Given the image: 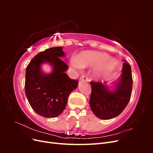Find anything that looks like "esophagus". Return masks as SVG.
<instances>
[{
    "mask_svg": "<svg viewBox=\"0 0 153 153\" xmlns=\"http://www.w3.org/2000/svg\"><path fill=\"white\" fill-rule=\"evenodd\" d=\"M79 80L80 81H87V78L84 75H82L80 77Z\"/></svg>",
    "mask_w": 153,
    "mask_h": 153,
    "instance_id": "esophagus-1",
    "label": "esophagus"
}]
</instances>
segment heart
<instances>
[{
	"mask_svg": "<svg viewBox=\"0 0 153 153\" xmlns=\"http://www.w3.org/2000/svg\"><path fill=\"white\" fill-rule=\"evenodd\" d=\"M112 61V58L107 54L85 51L78 55L76 59H71V64L76 69L97 68L92 74V77L98 80L108 76L116 70V64Z\"/></svg>",
	"mask_w": 153,
	"mask_h": 153,
	"instance_id": "b5f03b06",
	"label": "heart"
}]
</instances>
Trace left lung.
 <instances>
[{
  "instance_id": "8db88e82",
  "label": "left lung",
  "mask_w": 153,
  "mask_h": 153,
  "mask_svg": "<svg viewBox=\"0 0 153 153\" xmlns=\"http://www.w3.org/2000/svg\"><path fill=\"white\" fill-rule=\"evenodd\" d=\"M124 64L121 75L108 85L106 82H91L92 92L89 101L91 109L97 117L107 120L113 119L126 108L131 98L133 79L129 64ZM112 85V86H109Z\"/></svg>"
}]
</instances>
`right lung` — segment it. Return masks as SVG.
Wrapping results in <instances>:
<instances>
[{"instance_id":"obj_1","label":"right lung","mask_w":153,"mask_h":153,"mask_svg":"<svg viewBox=\"0 0 153 153\" xmlns=\"http://www.w3.org/2000/svg\"><path fill=\"white\" fill-rule=\"evenodd\" d=\"M62 47H52L41 52L31 60L26 68L25 92L31 107L44 117L53 118L66 108L68 97L76 89L78 82L69 78ZM44 63L52 68L50 73L42 69Z\"/></svg>"}]
</instances>
